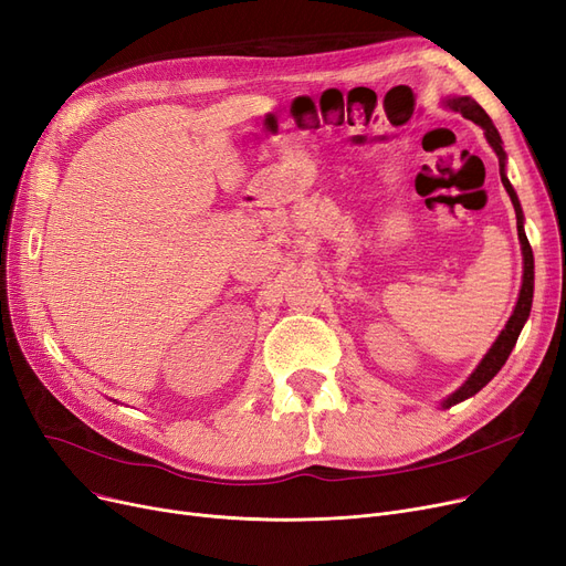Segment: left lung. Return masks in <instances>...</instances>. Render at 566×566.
<instances>
[{
    "mask_svg": "<svg viewBox=\"0 0 566 566\" xmlns=\"http://www.w3.org/2000/svg\"><path fill=\"white\" fill-rule=\"evenodd\" d=\"M443 104L448 109L462 114L464 118L478 123L480 128L485 130V139L490 142V146L494 149L496 158H499V175H501V184H504L506 193L511 196V202L515 207V219H517V238H520V249H522V286H520V294H517V303L513 307V315L509 317L506 326L501 328V333L496 336V340L492 343V347L488 349V354L483 359H480V364L475 366V370L469 375L467 382L459 387L457 391H452L448 399H443L441 408H450V406H457L462 403L467 399H471V396H475L480 389H483L494 375L501 370V366L506 364V359L511 357V352L517 343V336L522 326H525V322L530 319V312H532V298H534V254H532V247H530V240L525 235V214H522V207H520V200H517V193L513 184L509 181V175H506V151H504V142H501V135L499 130L494 128L492 118L485 114V109L480 107V104L469 97V95H448L443 99Z\"/></svg>",
    "mask_w": 566,
    "mask_h": 566,
    "instance_id": "left-lung-1",
    "label": "left lung"
}]
</instances>
